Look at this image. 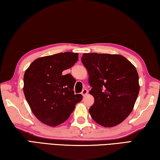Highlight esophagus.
<instances>
[{
	"mask_svg": "<svg viewBox=\"0 0 160 160\" xmlns=\"http://www.w3.org/2000/svg\"><path fill=\"white\" fill-rule=\"evenodd\" d=\"M88 90H87V89H83V90H82V92H81V94H82V95L83 96V97H85V96H86L87 94H88Z\"/></svg>",
	"mask_w": 160,
	"mask_h": 160,
	"instance_id": "34e87169",
	"label": "esophagus"
}]
</instances>
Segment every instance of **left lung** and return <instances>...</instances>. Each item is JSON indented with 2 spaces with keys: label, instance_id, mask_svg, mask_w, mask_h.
Instances as JSON below:
<instances>
[{
  "label": "left lung",
  "instance_id": "left-lung-1",
  "mask_svg": "<svg viewBox=\"0 0 160 160\" xmlns=\"http://www.w3.org/2000/svg\"><path fill=\"white\" fill-rule=\"evenodd\" d=\"M81 61L92 88L91 117L104 127L121 123L131 113L139 94L136 68L124 56L116 54L84 53Z\"/></svg>",
  "mask_w": 160,
  "mask_h": 160
}]
</instances>
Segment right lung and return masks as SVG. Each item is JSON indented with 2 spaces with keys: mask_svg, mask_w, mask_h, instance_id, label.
<instances>
[{
  "mask_svg": "<svg viewBox=\"0 0 160 160\" xmlns=\"http://www.w3.org/2000/svg\"><path fill=\"white\" fill-rule=\"evenodd\" d=\"M78 61V53H59L36 59L26 70L24 94L32 113L46 125L63 123L82 99L74 94L72 75L63 74Z\"/></svg>",
  "mask_w": 160,
  "mask_h": 160,
  "instance_id": "add662e5",
  "label": "right lung"
}]
</instances>
